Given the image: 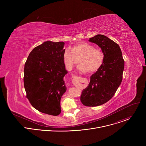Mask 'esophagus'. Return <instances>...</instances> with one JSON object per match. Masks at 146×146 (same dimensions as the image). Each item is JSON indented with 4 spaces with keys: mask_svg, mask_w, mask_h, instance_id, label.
<instances>
[{
    "mask_svg": "<svg viewBox=\"0 0 146 146\" xmlns=\"http://www.w3.org/2000/svg\"><path fill=\"white\" fill-rule=\"evenodd\" d=\"M79 78H82V77H79Z\"/></svg>",
    "mask_w": 146,
    "mask_h": 146,
    "instance_id": "obj_1",
    "label": "esophagus"
}]
</instances>
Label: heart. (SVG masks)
<instances>
[{
	"label": "heart",
	"mask_w": 146,
	"mask_h": 146,
	"mask_svg": "<svg viewBox=\"0 0 146 146\" xmlns=\"http://www.w3.org/2000/svg\"><path fill=\"white\" fill-rule=\"evenodd\" d=\"M79 62L80 70L90 73L98 70L103 64L104 54L102 51L85 41L79 42L72 46L71 51L66 48L63 54V61L68 70H72Z\"/></svg>",
	"instance_id": "1"
}]
</instances>
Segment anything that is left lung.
<instances>
[{
	"instance_id": "8db88e82",
	"label": "left lung",
	"mask_w": 146,
	"mask_h": 146,
	"mask_svg": "<svg viewBox=\"0 0 146 146\" xmlns=\"http://www.w3.org/2000/svg\"><path fill=\"white\" fill-rule=\"evenodd\" d=\"M104 54L100 69L91 76L88 86L82 90L80 100L86 106L94 107L106 103L115 94L122 80L124 60L119 46L102 35L90 38Z\"/></svg>"
}]
</instances>
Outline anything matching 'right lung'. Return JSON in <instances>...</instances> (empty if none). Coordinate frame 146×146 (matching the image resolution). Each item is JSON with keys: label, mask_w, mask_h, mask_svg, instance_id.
Here are the masks:
<instances>
[{"label": "right lung", "mask_w": 146, "mask_h": 146, "mask_svg": "<svg viewBox=\"0 0 146 146\" xmlns=\"http://www.w3.org/2000/svg\"><path fill=\"white\" fill-rule=\"evenodd\" d=\"M64 44L63 41H47L36 47L27 58L24 71L26 96L31 105L41 113L55 116L61 112V97L66 91Z\"/></svg>", "instance_id": "add662e5"}]
</instances>
